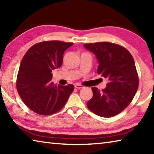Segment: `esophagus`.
I'll list each match as a JSON object with an SVG mask.
<instances>
[{
    "label": "esophagus",
    "instance_id": "esophagus-1",
    "mask_svg": "<svg viewBox=\"0 0 154 154\" xmlns=\"http://www.w3.org/2000/svg\"><path fill=\"white\" fill-rule=\"evenodd\" d=\"M75 88H77V89H81V88H83V86L82 85H79V84H75Z\"/></svg>",
    "mask_w": 154,
    "mask_h": 154
}]
</instances>
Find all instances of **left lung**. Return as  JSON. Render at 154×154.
I'll return each mask as SVG.
<instances>
[{
    "mask_svg": "<svg viewBox=\"0 0 154 154\" xmlns=\"http://www.w3.org/2000/svg\"><path fill=\"white\" fill-rule=\"evenodd\" d=\"M83 46L97 59V73L109 81L102 91L92 88L93 96L87 103L88 108L103 118L116 116L129 105L139 87L133 57L126 48L109 42L86 43Z\"/></svg>",
    "mask_w": 154,
    "mask_h": 154,
    "instance_id": "obj_1",
    "label": "left lung"
}]
</instances>
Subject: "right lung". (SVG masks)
I'll return each instance as SVG.
<instances>
[{"instance_id": "obj_1", "label": "right lung", "mask_w": 154, "mask_h": 154, "mask_svg": "<svg viewBox=\"0 0 154 154\" xmlns=\"http://www.w3.org/2000/svg\"><path fill=\"white\" fill-rule=\"evenodd\" d=\"M72 43L43 41L31 47L20 65L16 87L25 105L35 113L49 116L65 105L74 85L51 82L52 70L61 66L63 54Z\"/></svg>"}]
</instances>
